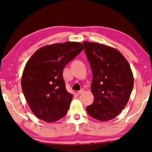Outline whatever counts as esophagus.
Instances as JSON below:
<instances>
[{"label":"esophagus","mask_w":152,"mask_h":152,"mask_svg":"<svg viewBox=\"0 0 152 152\" xmlns=\"http://www.w3.org/2000/svg\"><path fill=\"white\" fill-rule=\"evenodd\" d=\"M84 92H85V89L82 88V89H80V91H78V95H80V94H83Z\"/></svg>","instance_id":"obj_1"}]
</instances>
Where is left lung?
<instances>
[{
	"label": "left lung",
	"mask_w": 152,
	"mask_h": 152,
	"mask_svg": "<svg viewBox=\"0 0 152 152\" xmlns=\"http://www.w3.org/2000/svg\"><path fill=\"white\" fill-rule=\"evenodd\" d=\"M85 51L93 73L92 104L88 114L96 120L114 118L126 106L134 85L130 65L114 48L97 42H84Z\"/></svg>",
	"instance_id": "left-lung-1"
}]
</instances>
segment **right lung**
<instances>
[{"mask_svg": "<svg viewBox=\"0 0 152 152\" xmlns=\"http://www.w3.org/2000/svg\"><path fill=\"white\" fill-rule=\"evenodd\" d=\"M83 49L80 42L57 43L41 47L28 60L21 77V88L38 118L53 122L66 114L73 95L66 90L63 70Z\"/></svg>", "mask_w": 152, "mask_h": 152, "instance_id": "add662e5", "label": "right lung"}]
</instances>
